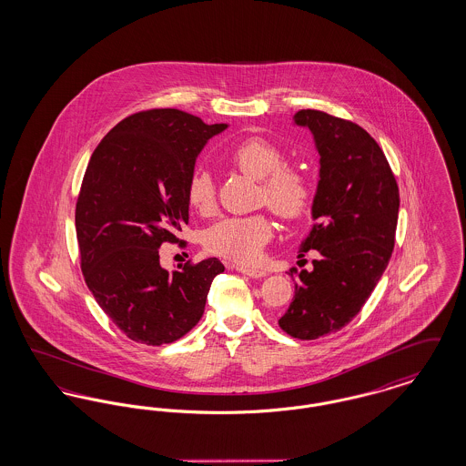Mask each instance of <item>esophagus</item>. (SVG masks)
Listing matches in <instances>:
<instances>
[{"label":"esophagus","instance_id":"34e87169","mask_svg":"<svg viewBox=\"0 0 466 466\" xmlns=\"http://www.w3.org/2000/svg\"><path fill=\"white\" fill-rule=\"evenodd\" d=\"M241 274L244 276H248V278H255V279H262V278H266L267 272L266 270H262V268H253V267H236Z\"/></svg>","mask_w":466,"mask_h":466}]
</instances>
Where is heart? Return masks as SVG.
<instances>
[{
	"label": "heart",
	"mask_w": 466,
	"mask_h": 466,
	"mask_svg": "<svg viewBox=\"0 0 466 466\" xmlns=\"http://www.w3.org/2000/svg\"><path fill=\"white\" fill-rule=\"evenodd\" d=\"M230 162L248 177L260 179V199L283 220H299L308 215L312 204L309 177L300 169L285 166L281 147L264 137H248L230 152ZM187 200L199 213H209L217 206V187L209 171L196 169L187 185ZM272 238L266 217H236L215 223L204 234L209 253L236 264H255Z\"/></svg>",
	"instance_id": "obj_1"
}]
</instances>
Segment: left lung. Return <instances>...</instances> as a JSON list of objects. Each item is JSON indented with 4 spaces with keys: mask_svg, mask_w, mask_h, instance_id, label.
Returning <instances> with one entry per match:
<instances>
[{
    "mask_svg": "<svg viewBox=\"0 0 466 466\" xmlns=\"http://www.w3.org/2000/svg\"><path fill=\"white\" fill-rule=\"evenodd\" d=\"M319 154V181L312 200L309 236L300 255L319 253L299 274L295 297L279 318L285 332L312 340L346 327L376 289L395 246L400 194L397 179L376 139L344 118L300 110Z\"/></svg>",
    "mask_w": 466,
    "mask_h": 466,
    "instance_id": "left-lung-1",
    "label": "left lung"
}]
</instances>
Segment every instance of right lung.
Returning a JSON list of instances; mask_svg holds the SVG:
<instances>
[{"label":"right lung","mask_w":466,"mask_h":466,"mask_svg":"<svg viewBox=\"0 0 466 466\" xmlns=\"http://www.w3.org/2000/svg\"><path fill=\"white\" fill-rule=\"evenodd\" d=\"M227 124L156 108L118 122L90 157L76 200L80 266L96 302L131 340L160 346L190 332L204 312L218 258L166 270L164 243L188 223L187 185L209 137Z\"/></svg>","instance_id":"1"}]
</instances>
